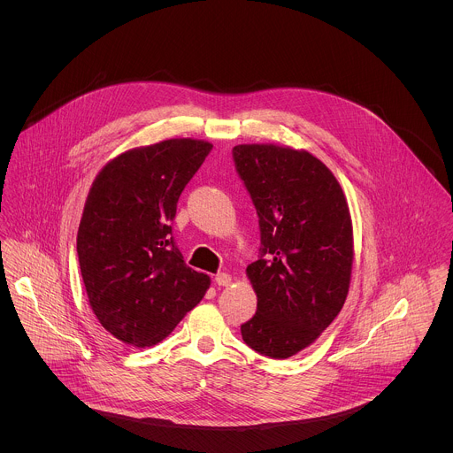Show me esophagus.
I'll return each instance as SVG.
<instances>
[{
  "label": "esophagus",
  "mask_w": 453,
  "mask_h": 453,
  "mask_svg": "<svg viewBox=\"0 0 453 453\" xmlns=\"http://www.w3.org/2000/svg\"><path fill=\"white\" fill-rule=\"evenodd\" d=\"M214 280H216L218 286H230L232 284V275L226 273V272H221L214 277Z\"/></svg>",
  "instance_id": "34e87169"
}]
</instances>
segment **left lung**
I'll use <instances>...</instances> for the list:
<instances>
[{"label": "left lung", "mask_w": 453, "mask_h": 453, "mask_svg": "<svg viewBox=\"0 0 453 453\" xmlns=\"http://www.w3.org/2000/svg\"><path fill=\"white\" fill-rule=\"evenodd\" d=\"M234 160L259 218V259L246 268L258 309L241 326L259 354L288 359L312 345L342 311L352 275L347 198L307 150L237 144Z\"/></svg>", "instance_id": "obj_1"}]
</instances>
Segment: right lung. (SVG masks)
<instances>
[{
    "mask_svg": "<svg viewBox=\"0 0 453 453\" xmlns=\"http://www.w3.org/2000/svg\"><path fill=\"white\" fill-rule=\"evenodd\" d=\"M211 150L190 137L132 148L88 190L76 237L81 279L97 321L127 345L162 342L211 286L185 263L171 228L180 195Z\"/></svg>",
    "mask_w": 453,
    "mask_h": 453,
    "instance_id": "1",
    "label": "right lung"
}]
</instances>
